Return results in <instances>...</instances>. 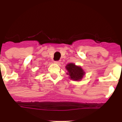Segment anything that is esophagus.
Listing matches in <instances>:
<instances>
[{
	"instance_id": "esophagus-1",
	"label": "esophagus",
	"mask_w": 122,
	"mask_h": 122,
	"mask_svg": "<svg viewBox=\"0 0 122 122\" xmlns=\"http://www.w3.org/2000/svg\"><path fill=\"white\" fill-rule=\"evenodd\" d=\"M54 63H57V64H59V63H60V61H59V60H57V61H54Z\"/></svg>"
}]
</instances>
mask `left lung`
I'll return each instance as SVG.
<instances>
[{
  "instance_id": "1",
  "label": "left lung",
  "mask_w": 122,
  "mask_h": 122,
  "mask_svg": "<svg viewBox=\"0 0 122 122\" xmlns=\"http://www.w3.org/2000/svg\"><path fill=\"white\" fill-rule=\"evenodd\" d=\"M66 68L68 73L67 74L70 76V79L74 81L81 80L84 75V71L81 67L76 66L73 63H69L66 66Z\"/></svg>"
}]
</instances>
